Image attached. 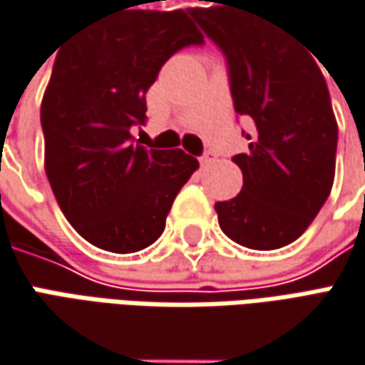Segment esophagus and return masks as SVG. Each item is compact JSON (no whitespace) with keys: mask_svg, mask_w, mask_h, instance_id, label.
I'll list each match as a JSON object with an SVG mask.
<instances>
[{"mask_svg":"<svg viewBox=\"0 0 365 365\" xmlns=\"http://www.w3.org/2000/svg\"><path fill=\"white\" fill-rule=\"evenodd\" d=\"M214 159H216V155H214L212 151H206L200 157V163H202V165H208V163H212Z\"/></svg>","mask_w":365,"mask_h":365,"instance_id":"esophagus-1","label":"esophagus"}]
</instances>
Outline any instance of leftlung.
<instances>
[{
  "label": "left lung",
  "instance_id": "1",
  "mask_svg": "<svg viewBox=\"0 0 365 365\" xmlns=\"http://www.w3.org/2000/svg\"><path fill=\"white\" fill-rule=\"evenodd\" d=\"M204 1L222 6L190 16L225 53L235 112L253 120L249 151L232 157L243 187L214 204L218 225L239 245L279 249L309 229L333 187L337 120L329 88L304 44L262 0Z\"/></svg>",
  "mask_w": 365,
  "mask_h": 365
}]
</instances>
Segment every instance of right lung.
I'll use <instances>...</instances> for the list:
<instances>
[{"mask_svg":"<svg viewBox=\"0 0 365 365\" xmlns=\"http://www.w3.org/2000/svg\"><path fill=\"white\" fill-rule=\"evenodd\" d=\"M204 36L190 9H124L61 46L40 124L44 169L71 227L91 245L135 253L165 229L171 204L198 169L182 149L135 145L149 91L171 55Z\"/></svg>","mask_w":365,"mask_h":365,"instance_id":"obj_1","label":"right lung"}]
</instances>
